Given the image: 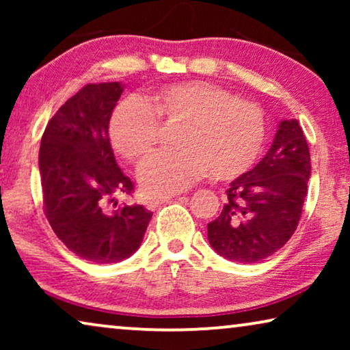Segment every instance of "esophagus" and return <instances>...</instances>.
I'll return each mask as SVG.
<instances>
[{
    "mask_svg": "<svg viewBox=\"0 0 350 350\" xmlns=\"http://www.w3.org/2000/svg\"><path fill=\"white\" fill-rule=\"evenodd\" d=\"M172 199V196H162V198H150L148 199V208H156L157 205L164 204V202H169Z\"/></svg>",
    "mask_w": 350,
    "mask_h": 350,
    "instance_id": "1",
    "label": "esophagus"
}]
</instances>
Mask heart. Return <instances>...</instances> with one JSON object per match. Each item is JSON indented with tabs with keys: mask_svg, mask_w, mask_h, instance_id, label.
I'll use <instances>...</instances> for the list:
<instances>
[{
	"mask_svg": "<svg viewBox=\"0 0 350 350\" xmlns=\"http://www.w3.org/2000/svg\"><path fill=\"white\" fill-rule=\"evenodd\" d=\"M178 121V146L157 151L138 170L150 196L188 189L212 174L229 181L245 174L261 154L266 137L260 107L205 81L167 84L143 100L127 98L113 111L109 138L119 154L138 162L159 137V121Z\"/></svg>",
	"mask_w": 350,
	"mask_h": 350,
	"instance_id": "b5f03b06",
	"label": "heart"
}]
</instances>
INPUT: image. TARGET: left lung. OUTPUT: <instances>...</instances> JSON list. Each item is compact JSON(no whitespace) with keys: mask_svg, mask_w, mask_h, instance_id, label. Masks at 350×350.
<instances>
[{"mask_svg":"<svg viewBox=\"0 0 350 350\" xmlns=\"http://www.w3.org/2000/svg\"><path fill=\"white\" fill-rule=\"evenodd\" d=\"M309 176L303 129L296 119L280 121L267 154L229 183L228 202L207 226L213 250L239 262L274 255L298 228Z\"/></svg>","mask_w":350,"mask_h":350,"instance_id":"left-lung-1","label":"left lung"}]
</instances>
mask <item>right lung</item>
<instances>
[{
	"label": "right lung",
	"instance_id": "obj_1",
	"mask_svg": "<svg viewBox=\"0 0 350 350\" xmlns=\"http://www.w3.org/2000/svg\"><path fill=\"white\" fill-rule=\"evenodd\" d=\"M122 90L121 83L84 85L47 122L40 148L47 221L71 252L98 265L133 255L152 217L143 205L109 207L114 194L133 191L108 137Z\"/></svg>",
	"mask_w": 350,
	"mask_h": 350
}]
</instances>
